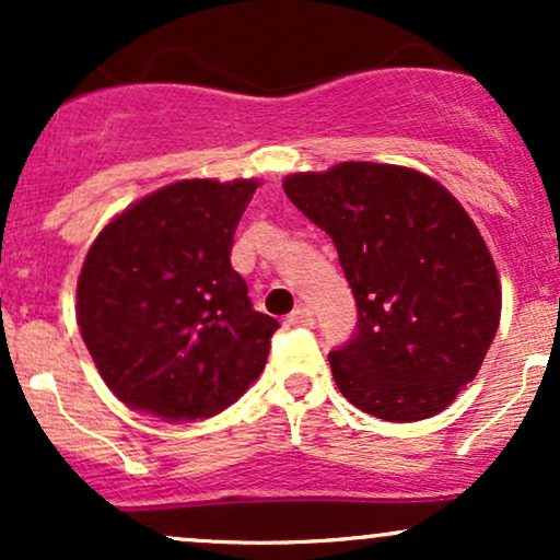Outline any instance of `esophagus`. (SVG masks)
I'll return each mask as SVG.
<instances>
[{"label": "esophagus", "instance_id": "1", "mask_svg": "<svg viewBox=\"0 0 560 560\" xmlns=\"http://www.w3.org/2000/svg\"><path fill=\"white\" fill-rule=\"evenodd\" d=\"M313 320H316V318H313V311H311V307H305V305L294 307V311L287 316L289 326H313Z\"/></svg>", "mask_w": 560, "mask_h": 560}]
</instances>
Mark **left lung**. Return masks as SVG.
<instances>
[{"label":"left lung","instance_id":"1","mask_svg":"<svg viewBox=\"0 0 560 560\" xmlns=\"http://www.w3.org/2000/svg\"><path fill=\"white\" fill-rule=\"evenodd\" d=\"M284 191L331 236L358 329L334 382L384 421L442 413L474 382L500 324V279L477 223L436 178L389 163L292 173Z\"/></svg>","mask_w":560,"mask_h":560}]
</instances>
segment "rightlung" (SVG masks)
<instances>
[{
  "instance_id": "obj_1",
  "label": "right lung",
  "mask_w": 560,
  "mask_h": 560,
  "mask_svg": "<svg viewBox=\"0 0 560 560\" xmlns=\"http://www.w3.org/2000/svg\"><path fill=\"white\" fill-rule=\"evenodd\" d=\"M260 182L184 178L131 202L96 234L75 320L105 384L163 421L221 413L262 374L279 320L253 311L231 268Z\"/></svg>"
}]
</instances>
